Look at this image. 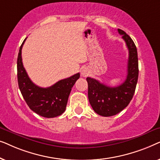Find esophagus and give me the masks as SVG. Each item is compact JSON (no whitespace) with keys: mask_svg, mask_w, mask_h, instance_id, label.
Listing matches in <instances>:
<instances>
[{"mask_svg":"<svg viewBox=\"0 0 160 160\" xmlns=\"http://www.w3.org/2000/svg\"><path fill=\"white\" fill-rule=\"evenodd\" d=\"M89 73V70L87 69V68H82V70H81V74H82V76H84V77L88 76Z\"/></svg>","mask_w":160,"mask_h":160,"instance_id":"esophagus-1","label":"esophagus"}]
</instances>
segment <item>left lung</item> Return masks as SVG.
<instances>
[{
    "label": "left lung",
    "instance_id": "left-lung-1",
    "mask_svg": "<svg viewBox=\"0 0 160 160\" xmlns=\"http://www.w3.org/2000/svg\"><path fill=\"white\" fill-rule=\"evenodd\" d=\"M129 51L128 75L119 86L111 87L95 78L87 77L88 98L93 110L102 117L114 116L125 108L134 95L138 78V52L132 38L122 30L118 29Z\"/></svg>",
    "mask_w": 160,
    "mask_h": 160
}]
</instances>
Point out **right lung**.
<instances>
[{"instance_id": "add662e5", "label": "right lung", "mask_w": 160, "mask_h": 160, "mask_svg": "<svg viewBox=\"0 0 160 160\" xmlns=\"http://www.w3.org/2000/svg\"><path fill=\"white\" fill-rule=\"evenodd\" d=\"M22 43L17 58V79L19 88L26 103L32 111L46 118H54L63 113L72 87L80 77V73L59 81L52 86L42 88L30 80L22 64Z\"/></svg>"}]
</instances>
